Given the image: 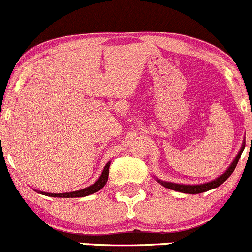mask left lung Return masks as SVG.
<instances>
[{"label":"left lung","instance_id":"left-lung-1","mask_svg":"<svg viewBox=\"0 0 252 252\" xmlns=\"http://www.w3.org/2000/svg\"><path fill=\"white\" fill-rule=\"evenodd\" d=\"M244 148H245V145H243L242 149H240V151L238 152V155H237L236 159L233 160L232 164H231V165H230V168H228L227 170H226L224 174L221 175V176L218 177L217 180L211 181V182L205 183V185L187 186V185H179V183L165 182V181H160V180H157V181L160 183V185L164 186V187H165V188L172 189V190L181 191V193H186V194H200V193H203V191L211 190V189L219 187L220 185H222V183H224L225 181L231 176V174H232V172L234 171V169H236L237 164H238L240 155H242V152H243V150H244Z\"/></svg>","mask_w":252,"mask_h":252}]
</instances>
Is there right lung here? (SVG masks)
I'll return each mask as SVG.
<instances>
[{
  "label": "right lung",
  "instance_id": "add662e5",
  "mask_svg": "<svg viewBox=\"0 0 252 252\" xmlns=\"http://www.w3.org/2000/svg\"><path fill=\"white\" fill-rule=\"evenodd\" d=\"M109 166H111V162H108L106 164V166H104L100 179L96 181L94 185L90 186V187L81 189V190H77V191H71V193H61V194L44 193V194L49 195V196H53V197H83V196H87V195L94 194V193H96V191L100 190V189H102L104 187V185L107 183V181H108Z\"/></svg>",
  "mask_w": 252,
  "mask_h": 252
}]
</instances>
